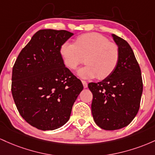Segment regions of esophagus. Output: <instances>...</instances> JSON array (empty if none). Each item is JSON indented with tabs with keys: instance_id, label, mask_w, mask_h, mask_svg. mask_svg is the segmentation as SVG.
Masks as SVG:
<instances>
[{
	"instance_id": "esophagus-1",
	"label": "esophagus",
	"mask_w": 155,
	"mask_h": 155,
	"mask_svg": "<svg viewBox=\"0 0 155 155\" xmlns=\"http://www.w3.org/2000/svg\"><path fill=\"white\" fill-rule=\"evenodd\" d=\"M82 83H83V87H84L85 88H87V87H88V83H87L86 81H82Z\"/></svg>"
}]
</instances>
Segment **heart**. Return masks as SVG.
<instances>
[{"label":"heart","mask_w":155,"mask_h":155,"mask_svg":"<svg viewBox=\"0 0 155 155\" xmlns=\"http://www.w3.org/2000/svg\"><path fill=\"white\" fill-rule=\"evenodd\" d=\"M59 53L65 67L70 70L77 69L82 62V57L87 55L86 65L77 72L83 79L97 76L98 79H105L115 71L120 61L119 46L97 33L80 35L74 44L65 41L61 45Z\"/></svg>","instance_id":"heart-1"}]
</instances>
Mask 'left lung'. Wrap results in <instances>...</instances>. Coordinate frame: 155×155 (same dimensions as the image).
I'll return each mask as SVG.
<instances>
[{
	"instance_id": "1",
	"label": "left lung",
	"mask_w": 155,
	"mask_h": 155,
	"mask_svg": "<svg viewBox=\"0 0 155 155\" xmlns=\"http://www.w3.org/2000/svg\"><path fill=\"white\" fill-rule=\"evenodd\" d=\"M112 36L120 50L119 65L103 81L88 85L93 94L94 120L105 130L121 129L133 121L143 92L141 72L131 47L122 38L115 34Z\"/></svg>"
}]
</instances>
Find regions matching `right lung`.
<instances>
[{
    "label": "right lung",
    "mask_w": 155,
    "mask_h": 155,
    "mask_svg": "<svg viewBox=\"0 0 155 155\" xmlns=\"http://www.w3.org/2000/svg\"><path fill=\"white\" fill-rule=\"evenodd\" d=\"M72 35L64 30H39L14 64V101L22 117L39 130H53L65 124L83 88L59 53L61 45Z\"/></svg>",
    "instance_id": "right-lung-1"
}]
</instances>
